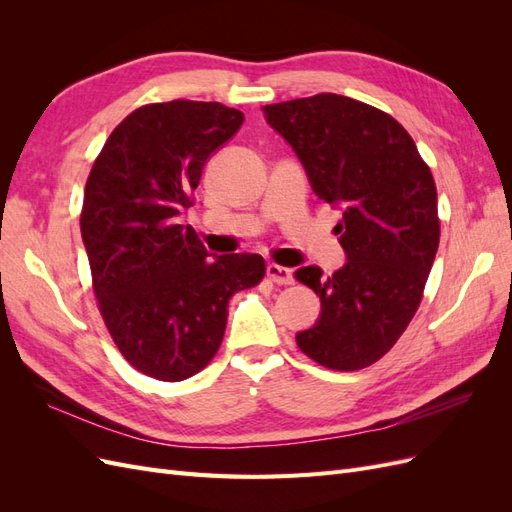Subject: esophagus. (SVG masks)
I'll return each instance as SVG.
<instances>
[{
  "label": "esophagus",
  "mask_w": 512,
  "mask_h": 512,
  "mask_svg": "<svg viewBox=\"0 0 512 512\" xmlns=\"http://www.w3.org/2000/svg\"><path fill=\"white\" fill-rule=\"evenodd\" d=\"M267 277H269L271 282L280 284V286H288V284H292V282H294L292 269H288V267H280V265H275V262H271V265L267 267Z\"/></svg>",
  "instance_id": "34e87169"
}]
</instances>
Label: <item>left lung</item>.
<instances>
[{
  "mask_svg": "<svg viewBox=\"0 0 512 512\" xmlns=\"http://www.w3.org/2000/svg\"><path fill=\"white\" fill-rule=\"evenodd\" d=\"M262 111L299 156L318 198L344 209L335 232L346 265L329 277L314 265L294 273L322 307L297 344L322 367H369L421 305L440 243L436 181L406 128L376 106L318 94Z\"/></svg>",
  "mask_w": 512,
  "mask_h": 512,
  "instance_id": "obj_1",
  "label": "left lung"
}]
</instances>
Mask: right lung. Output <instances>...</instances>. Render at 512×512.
Returning <instances> with one entry per match:
<instances>
[{"label": "right lung", "instance_id": "add662e5", "mask_svg": "<svg viewBox=\"0 0 512 512\" xmlns=\"http://www.w3.org/2000/svg\"><path fill=\"white\" fill-rule=\"evenodd\" d=\"M241 123L220 102L145 104L111 132L87 177L81 235L98 309L123 359L149 378L205 369L230 297L265 277L262 256L209 260L196 230L177 224L205 162Z\"/></svg>", "mask_w": 512, "mask_h": 512}]
</instances>
